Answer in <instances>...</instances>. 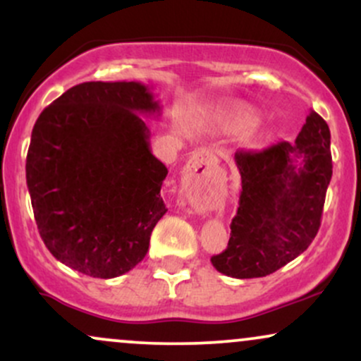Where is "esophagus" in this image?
Returning <instances> with one entry per match:
<instances>
[{"label": "esophagus", "mask_w": 361, "mask_h": 361, "mask_svg": "<svg viewBox=\"0 0 361 361\" xmlns=\"http://www.w3.org/2000/svg\"><path fill=\"white\" fill-rule=\"evenodd\" d=\"M215 175H217L215 157L207 149H200L186 163L181 185L188 195L204 193L214 185Z\"/></svg>", "instance_id": "esophagus-1"}]
</instances>
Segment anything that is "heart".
I'll list each match as a JSON object with an SVG mask.
<instances>
[{
	"label": "heart",
	"mask_w": 361,
	"mask_h": 361,
	"mask_svg": "<svg viewBox=\"0 0 361 361\" xmlns=\"http://www.w3.org/2000/svg\"><path fill=\"white\" fill-rule=\"evenodd\" d=\"M251 122H252V115L250 111L241 110L235 114V123H238V126H250Z\"/></svg>",
	"instance_id": "b5f03b06"
}]
</instances>
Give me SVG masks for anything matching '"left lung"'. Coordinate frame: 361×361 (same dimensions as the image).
I'll use <instances>...</instances> for the list:
<instances>
[{
  "instance_id": "1",
  "label": "left lung",
  "mask_w": 361,
  "mask_h": 361,
  "mask_svg": "<svg viewBox=\"0 0 361 361\" xmlns=\"http://www.w3.org/2000/svg\"><path fill=\"white\" fill-rule=\"evenodd\" d=\"M329 146L326 120L310 110L295 144L283 140L259 152H235L243 190L226 251L210 258L215 270L258 279L307 250L333 176Z\"/></svg>"
}]
</instances>
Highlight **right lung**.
I'll return each mask as SVG.
<instances>
[{
	"mask_svg": "<svg viewBox=\"0 0 361 361\" xmlns=\"http://www.w3.org/2000/svg\"><path fill=\"white\" fill-rule=\"evenodd\" d=\"M140 115H161L146 85L90 81L54 100L32 130L27 186L40 238L54 258L93 279L140 263L168 212V168Z\"/></svg>",
	"mask_w": 361,
	"mask_h": 361,
	"instance_id": "right-lung-1",
	"label": "right lung"
}]
</instances>
